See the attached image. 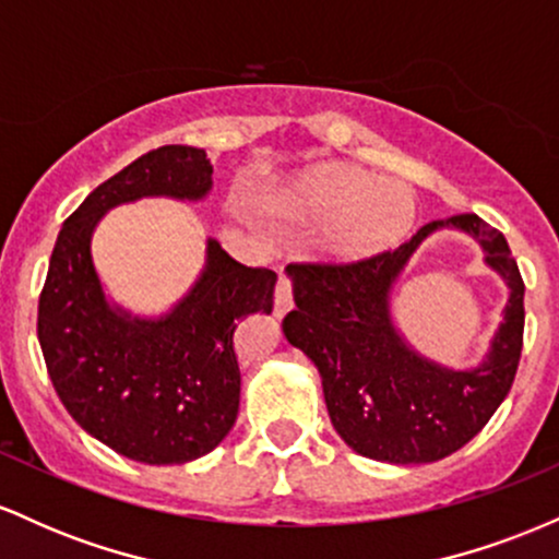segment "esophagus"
<instances>
[{
  "label": "esophagus",
  "mask_w": 559,
  "mask_h": 559,
  "mask_svg": "<svg viewBox=\"0 0 559 559\" xmlns=\"http://www.w3.org/2000/svg\"><path fill=\"white\" fill-rule=\"evenodd\" d=\"M294 307V281L286 271H281L278 284H275V316H286Z\"/></svg>",
  "instance_id": "34e87169"
}]
</instances>
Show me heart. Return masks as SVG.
<instances>
[{
	"label": "heart",
	"mask_w": 559,
	"mask_h": 559,
	"mask_svg": "<svg viewBox=\"0 0 559 559\" xmlns=\"http://www.w3.org/2000/svg\"><path fill=\"white\" fill-rule=\"evenodd\" d=\"M292 204L301 213L331 215L323 243L342 260L373 258L396 247L415 221V194L407 183L344 163L307 170L294 183Z\"/></svg>",
	"instance_id": "1"
}]
</instances>
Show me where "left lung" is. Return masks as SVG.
<instances>
[{"label":"left lung","instance_id":"obj_1","mask_svg":"<svg viewBox=\"0 0 559 559\" xmlns=\"http://www.w3.org/2000/svg\"><path fill=\"white\" fill-rule=\"evenodd\" d=\"M441 225L476 235L487 261L511 286L506 323L476 371L423 361L390 323V284L419 241ZM288 267L297 310L284 318V333L316 362L333 428L355 452L396 465L433 463L465 447L510 394L523 349L525 284L504 236L478 215L426 223L413 239L373 258Z\"/></svg>","mask_w":559,"mask_h":559}]
</instances>
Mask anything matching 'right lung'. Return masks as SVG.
I'll use <instances>...</instances> for the list:
<instances>
[{
	"label": "right lung",
	"instance_id": "right-lung-1",
	"mask_svg": "<svg viewBox=\"0 0 559 559\" xmlns=\"http://www.w3.org/2000/svg\"><path fill=\"white\" fill-rule=\"evenodd\" d=\"M204 150L168 144L133 159L83 199L57 236L38 297V344L52 386L83 431L146 465H181L226 439L239 413L236 325L273 310L275 273L207 241V267L170 316L112 310L92 262L99 217L139 197L202 199Z\"/></svg>",
	"mask_w": 559,
	"mask_h": 559
}]
</instances>
